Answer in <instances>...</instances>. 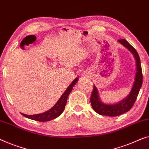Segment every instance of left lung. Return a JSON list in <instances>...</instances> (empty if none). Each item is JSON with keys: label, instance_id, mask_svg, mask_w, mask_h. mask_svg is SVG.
I'll return each instance as SVG.
<instances>
[{"label": "left lung", "instance_id": "1", "mask_svg": "<svg viewBox=\"0 0 149 149\" xmlns=\"http://www.w3.org/2000/svg\"><path fill=\"white\" fill-rule=\"evenodd\" d=\"M118 42L122 44L129 51H130L136 60V72L134 82L133 83L131 91L126 98L120 101L119 103H116V104H105V103L101 102L100 97H99L97 89L94 85L93 90L90 98L93 109L96 113L100 114V115L111 116V117L121 115L122 113L128 111L132 108L134 103L136 100L137 96L141 88L142 84H143V73H142L141 60H140L139 54L124 39L119 40Z\"/></svg>", "mask_w": 149, "mask_h": 149}]
</instances>
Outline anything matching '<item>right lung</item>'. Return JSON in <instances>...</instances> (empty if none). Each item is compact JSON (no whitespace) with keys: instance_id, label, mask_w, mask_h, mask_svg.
I'll list each match as a JSON object with an SVG mask.
<instances>
[{"instance_id":"obj_1","label":"right lung","mask_w":149,"mask_h":149,"mask_svg":"<svg viewBox=\"0 0 149 149\" xmlns=\"http://www.w3.org/2000/svg\"><path fill=\"white\" fill-rule=\"evenodd\" d=\"M78 79L79 78H76L70 83V85L68 86L64 93L62 95V96L60 97V98L57 101V103L51 109H49L48 111L42 113L34 114V115H27V114L22 113H21V114L23 116H25V117L29 118V119L36 120V121L38 122L49 121V120H54L57 117H58L60 114L64 111V108H65V105L66 104V101H67L68 96L69 95L73 87L77 83V82L78 81Z\"/></svg>"}]
</instances>
